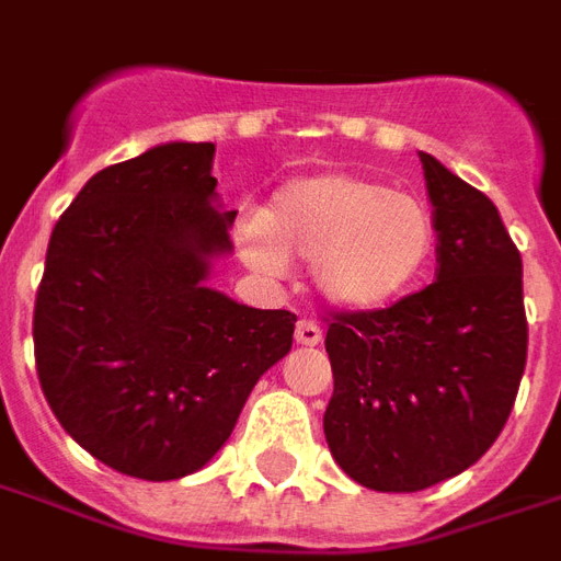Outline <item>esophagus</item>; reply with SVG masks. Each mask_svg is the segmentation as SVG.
<instances>
[{"label":"esophagus","mask_w":561,"mask_h":561,"mask_svg":"<svg viewBox=\"0 0 561 561\" xmlns=\"http://www.w3.org/2000/svg\"><path fill=\"white\" fill-rule=\"evenodd\" d=\"M296 343L298 345H319L322 343V328L310 322V319H301L296 325Z\"/></svg>","instance_id":"obj_1"}]
</instances>
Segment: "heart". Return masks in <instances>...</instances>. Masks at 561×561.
<instances>
[{"instance_id":"1","label":"heart","mask_w":561,"mask_h":561,"mask_svg":"<svg viewBox=\"0 0 561 561\" xmlns=\"http://www.w3.org/2000/svg\"><path fill=\"white\" fill-rule=\"evenodd\" d=\"M435 245V216L420 197L360 174L298 176L242 230L248 265L277 275L286 260L313 263L319 296L343 310H378L411 293Z\"/></svg>"}]
</instances>
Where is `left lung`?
Returning a JSON list of instances; mask_svg holds the SVG:
<instances>
[{
	"instance_id": "1",
	"label": "left lung",
	"mask_w": 561,
	"mask_h": 561,
	"mask_svg": "<svg viewBox=\"0 0 561 561\" xmlns=\"http://www.w3.org/2000/svg\"><path fill=\"white\" fill-rule=\"evenodd\" d=\"M435 206V284L385 310H340L325 352L331 456L357 485L411 494L485 456L526 366L524 263L496 206L420 153Z\"/></svg>"
}]
</instances>
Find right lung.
<instances>
[{"label": "right lung", "instance_id": "1", "mask_svg": "<svg viewBox=\"0 0 561 561\" xmlns=\"http://www.w3.org/2000/svg\"><path fill=\"white\" fill-rule=\"evenodd\" d=\"M216 145L171 141L96 171L58 218L35 298V364L58 423L96 461L168 482L227 444L296 313L206 286L230 251Z\"/></svg>", "mask_w": 561, "mask_h": 561}]
</instances>
